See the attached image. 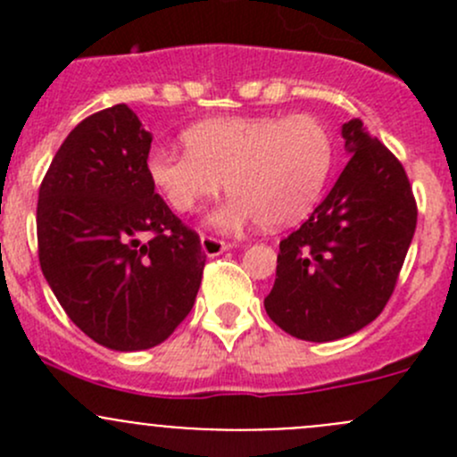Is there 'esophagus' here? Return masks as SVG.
Instances as JSON below:
<instances>
[{"label":"esophagus","instance_id":"obj_1","mask_svg":"<svg viewBox=\"0 0 457 457\" xmlns=\"http://www.w3.org/2000/svg\"><path fill=\"white\" fill-rule=\"evenodd\" d=\"M229 247H232V243L220 241V238L216 237H207V234H203L201 237V250L205 252L207 256H219L223 254V252H228Z\"/></svg>","mask_w":457,"mask_h":457}]
</instances>
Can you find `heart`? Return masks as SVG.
<instances>
[{
  "mask_svg": "<svg viewBox=\"0 0 457 457\" xmlns=\"http://www.w3.org/2000/svg\"><path fill=\"white\" fill-rule=\"evenodd\" d=\"M186 150L154 145L145 172L165 203L192 214L228 181L232 192L212 214L223 232L261 220L287 228L305 219L320 199L334 163V137L316 114L220 117L183 132Z\"/></svg>",
  "mask_w": 457,
  "mask_h": 457,
  "instance_id": "b5f03b06",
  "label": "heart"
}]
</instances>
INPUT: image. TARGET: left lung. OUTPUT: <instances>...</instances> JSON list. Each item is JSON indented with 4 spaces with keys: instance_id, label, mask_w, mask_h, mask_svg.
Instances as JSON below:
<instances>
[{
    "instance_id": "8db88e82",
    "label": "left lung",
    "mask_w": 457,
    "mask_h": 457,
    "mask_svg": "<svg viewBox=\"0 0 457 457\" xmlns=\"http://www.w3.org/2000/svg\"><path fill=\"white\" fill-rule=\"evenodd\" d=\"M349 161L310 219L280 241L265 312L289 336L338 340L380 316L416 232L418 205L394 152L361 119L343 126Z\"/></svg>"
}]
</instances>
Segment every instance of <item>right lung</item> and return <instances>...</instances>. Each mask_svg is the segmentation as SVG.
Wrapping results in <instances>:
<instances>
[{"label": "right lung", "instance_id": "right-lung-1", "mask_svg": "<svg viewBox=\"0 0 457 457\" xmlns=\"http://www.w3.org/2000/svg\"><path fill=\"white\" fill-rule=\"evenodd\" d=\"M152 135L126 104L86 117L39 186V265L68 318L95 343L139 352L190 314L205 252L154 192Z\"/></svg>", "mask_w": 457, "mask_h": 457}]
</instances>
